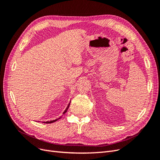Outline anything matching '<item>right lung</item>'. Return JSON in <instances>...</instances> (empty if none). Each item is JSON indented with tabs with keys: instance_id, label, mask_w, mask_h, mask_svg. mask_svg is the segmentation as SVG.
Instances as JSON below:
<instances>
[{
	"instance_id": "right-lung-1",
	"label": "right lung",
	"mask_w": 160,
	"mask_h": 160,
	"mask_svg": "<svg viewBox=\"0 0 160 160\" xmlns=\"http://www.w3.org/2000/svg\"><path fill=\"white\" fill-rule=\"evenodd\" d=\"M70 103H71V101H70ZM70 103L68 104V105H67V108L65 109V110L64 111V112L62 113V114H65L67 111V109H68V108H69V105H70ZM61 117H60V118H57V119H54V120H51V121H49V122H42V123H53V122H57V120H59V119H61Z\"/></svg>"
}]
</instances>
